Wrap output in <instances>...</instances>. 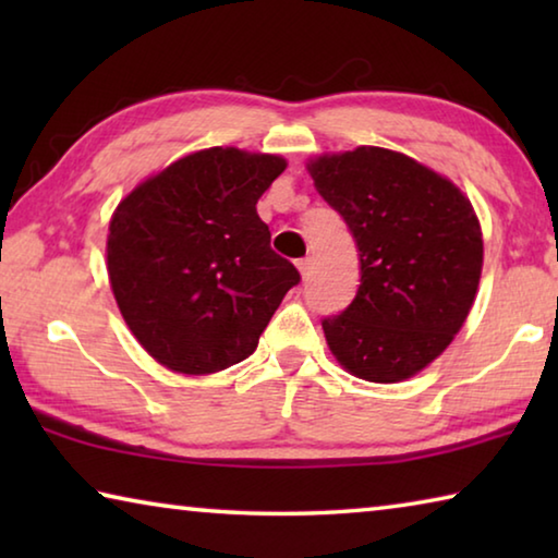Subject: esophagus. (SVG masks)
Here are the masks:
<instances>
[{"mask_svg":"<svg viewBox=\"0 0 558 558\" xmlns=\"http://www.w3.org/2000/svg\"><path fill=\"white\" fill-rule=\"evenodd\" d=\"M310 266H313V260H310V258H300L298 260V270H300L302 278L310 276Z\"/></svg>","mask_w":558,"mask_h":558,"instance_id":"obj_1","label":"esophagus"}]
</instances>
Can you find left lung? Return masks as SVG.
<instances>
[{
	"mask_svg": "<svg viewBox=\"0 0 558 558\" xmlns=\"http://www.w3.org/2000/svg\"><path fill=\"white\" fill-rule=\"evenodd\" d=\"M359 251V290L323 329L359 379L403 381L442 354L475 302L483 231L470 199L433 169L384 147L307 165Z\"/></svg>",
	"mask_w": 558,
	"mask_h": 558,
	"instance_id": "1",
	"label": "left lung"
}]
</instances>
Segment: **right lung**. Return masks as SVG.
I'll return each mask as SVG.
<instances>
[{"label":"right lung","mask_w":558,"mask_h":558,"mask_svg":"<svg viewBox=\"0 0 558 558\" xmlns=\"http://www.w3.org/2000/svg\"><path fill=\"white\" fill-rule=\"evenodd\" d=\"M282 169L276 155L202 149L132 189L112 214V295L167 369L214 374L243 362L300 282L256 211Z\"/></svg>","instance_id":"right-lung-1"}]
</instances>
